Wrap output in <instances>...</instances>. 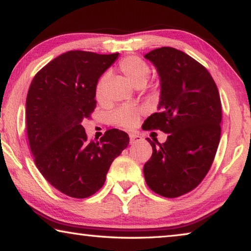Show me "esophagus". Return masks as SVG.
I'll return each mask as SVG.
<instances>
[{
	"label": "esophagus",
	"mask_w": 251,
	"mask_h": 251,
	"mask_svg": "<svg viewBox=\"0 0 251 251\" xmlns=\"http://www.w3.org/2000/svg\"><path fill=\"white\" fill-rule=\"evenodd\" d=\"M141 141H143L142 136H139L138 134L136 133H130L129 134V143L133 145V144H136V143H139Z\"/></svg>",
	"instance_id": "1"
}]
</instances>
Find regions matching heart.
Instances as JSON below:
<instances>
[{
    "mask_svg": "<svg viewBox=\"0 0 251 251\" xmlns=\"http://www.w3.org/2000/svg\"><path fill=\"white\" fill-rule=\"evenodd\" d=\"M118 70L121 73L125 76V78L128 80L130 84H133L135 87L144 86L150 79L151 69L142 58L137 56H127L122 59L118 65ZM107 75L104 74L99 79L95 87V96L99 100H103L104 96V85ZM141 110L135 107H129V106H124V107L118 108L113 115V120L118 125L124 127H133L137 123L139 118Z\"/></svg>",
    "mask_w": 251,
    "mask_h": 251,
    "instance_id": "heart-1",
    "label": "heart"
}]
</instances>
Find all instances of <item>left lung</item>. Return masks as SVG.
I'll list each match as a JSON object with an SVG mask.
<instances>
[{"label": "left lung", "instance_id": "1", "mask_svg": "<svg viewBox=\"0 0 251 251\" xmlns=\"http://www.w3.org/2000/svg\"><path fill=\"white\" fill-rule=\"evenodd\" d=\"M145 58L159 75L160 96L159 112L143 126L168 136L163 144L147 138L152 154L144 176L152 192L176 198L196 188L211 167L222 133L220 96L209 72L181 50L160 48Z\"/></svg>", "mask_w": 251, "mask_h": 251}]
</instances>
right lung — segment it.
Here are the masks:
<instances>
[{
	"label": "right lung",
	"mask_w": 251,
	"mask_h": 251,
	"mask_svg": "<svg viewBox=\"0 0 251 251\" xmlns=\"http://www.w3.org/2000/svg\"><path fill=\"white\" fill-rule=\"evenodd\" d=\"M118 53L70 50L34 76L26 97V130L36 167L50 185L73 198L103 187L113 160L129 137L116 128L100 142L88 141L84 118L96 107L95 87Z\"/></svg>",
	"instance_id": "obj_1"
}]
</instances>
